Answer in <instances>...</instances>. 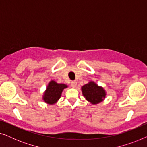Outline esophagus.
<instances>
[{
    "instance_id": "esophagus-1",
    "label": "esophagus",
    "mask_w": 147,
    "mask_h": 147,
    "mask_svg": "<svg viewBox=\"0 0 147 147\" xmlns=\"http://www.w3.org/2000/svg\"><path fill=\"white\" fill-rule=\"evenodd\" d=\"M71 86L72 88H76V86H77V82L76 81H72L71 83Z\"/></svg>"
}]
</instances>
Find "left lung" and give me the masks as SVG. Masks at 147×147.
I'll return each instance as SVG.
<instances>
[{
	"label": "left lung",
	"mask_w": 147,
	"mask_h": 147,
	"mask_svg": "<svg viewBox=\"0 0 147 147\" xmlns=\"http://www.w3.org/2000/svg\"><path fill=\"white\" fill-rule=\"evenodd\" d=\"M82 95L86 100L92 105L100 104L106 98V92L103 87L98 86L95 82L90 81L82 86Z\"/></svg>",
	"instance_id": "1"
}]
</instances>
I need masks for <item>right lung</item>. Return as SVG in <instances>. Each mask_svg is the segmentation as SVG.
Listing matches in <instances>:
<instances>
[{"mask_svg":"<svg viewBox=\"0 0 147 147\" xmlns=\"http://www.w3.org/2000/svg\"><path fill=\"white\" fill-rule=\"evenodd\" d=\"M68 87L65 84H58L54 80H51L47 84L46 90L43 92L42 99L44 102L50 105L57 103L61 98L62 92Z\"/></svg>","mask_w":147,"mask_h":147,"instance_id":"right-lung-1","label":"right lung"}]
</instances>
